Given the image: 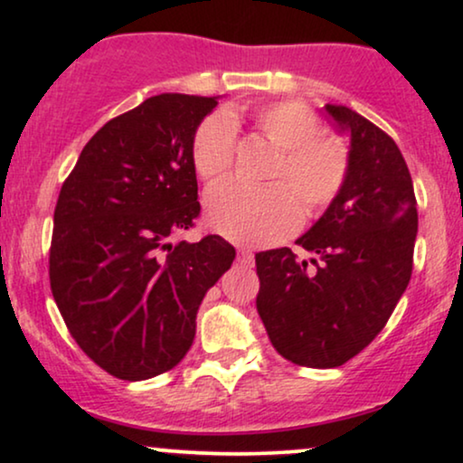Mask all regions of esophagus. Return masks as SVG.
<instances>
[{
    "instance_id": "1",
    "label": "esophagus",
    "mask_w": 463,
    "mask_h": 463,
    "mask_svg": "<svg viewBox=\"0 0 463 463\" xmlns=\"http://www.w3.org/2000/svg\"><path fill=\"white\" fill-rule=\"evenodd\" d=\"M237 259H239V263H243V265H252L254 263V254L250 252L248 248H239L237 250Z\"/></svg>"
}]
</instances>
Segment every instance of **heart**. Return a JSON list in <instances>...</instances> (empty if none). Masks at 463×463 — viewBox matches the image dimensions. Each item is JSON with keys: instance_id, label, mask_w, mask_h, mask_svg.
Here are the masks:
<instances>
[{"instance_id": "heart-1", "label": "heart", "mask_w": 463, "mask_h": 463, "mask_svg": "<svg viewBox=\"0 0 463 463\" xmlns=\"http://www.w3.org/2000/svg\"><path fill=\"white\" fill-rule=\"evenodd\" d=\"M237 113H213L191 139V163L204 183L231 169L237 143ZM254 128L279 150L268 187L215 184L206 194V220L220 235L243 246H268L289 235L307 217L324 213L342 195L350 176V152L339 137L322 132L316 110L296 99H274L252 110Z\"/></svg>"}]
</instances>
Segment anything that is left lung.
Here are the masks:
<instances>
[{"label":"left lung","mask_w":463,"mask_h":463,"mask_svg":"<svg viewBox=\"0 0 463 463\" xmlns=\"http://www.w3.org/2000/svg\"><path fill=\"white\" fill-rule=\"evenodd\" d=\"M326 110L350 132V176L298 239L311 259L289 248L254 257L269 342L305 368L344 365L383 331L411 279L418 232L411 174L394 139L346 106Z\"/></svg>","instance_id":"1"}]
</instances>
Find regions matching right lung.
<instances>
[{"instance_id": "add662e5", "label": "right lung", "mask_w": 463, "mask_h": 463, "mask_svg": "<svg viewBox=\"0 0 463 463\" xmlns=\"http://www.w3.org/2000/svg\"><path fill=\"white\" fill-rule=\"evenodd\" d=\"M215 104L161 93L113 117L58 194L52 294L82 353L121 381L183 361L202 298L235 259L220 235L169 241L200 217L191 139Z\"/></svg>"}]
</instances>
